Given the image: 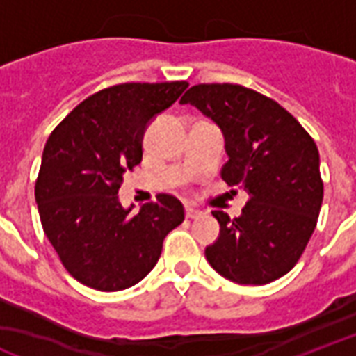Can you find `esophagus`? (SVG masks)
Listing matches in <instances>:
<instances>
[{"label":"esophagus","instance_id":"34e87169","mask_svg":"<svg viewBox=\"0 0 356 356\" xmlns=\"http://www.w3.org/2000/svg\"><path fill=\"white\" fill-rule=\"evenodd\" d=\"M184 214H186V218H197V216L202 214V211H197V209L186 205V207H184Z\"/></svg>","mask_w":356,"mask_h":356}]
</instances>
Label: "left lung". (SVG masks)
I'll return each mask as SVG.
<instances>
[{
	"label": "left lung",
	"mask_w": 356,
	"mask_h": 356,
	"mask_svg": "<svg viewBox=\"0 0 356 356\" xmlns=\"http://www.w3.org/2000/svg\"><path fill=\"white\" fill-rule=\"evenodd\" d=\"M181 102L220 127L229 156L222 179L248 192L237 218L213 211L220 237L205 248L207 261L244 286L278 280L316 229L323 202L316 142L276 100L237 83H197Z\"/></svg>",
	"instance_id": "left-lung-1"
}]
</instances>
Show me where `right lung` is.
<instances>
[{"instance_id": "obj_1", "label": "right lung", "mask_w": 356, "mask_h": 356, "mask_svg": "<svg viewBox=\"0 0 356 356\" xmlns=\"http://www.w3.org/2000/svg\"><path fill=\"white\" fill-rule=\"evenodd\" d=\"M186 81L119 83L91 95L54 129L35 200L46 237L72 278L121 291L149 275L162 243L184 220L183 203L159 194L140 213L123 209V175L142 162L143 132L181 97Z\"/></svg>"}]
</instances>
